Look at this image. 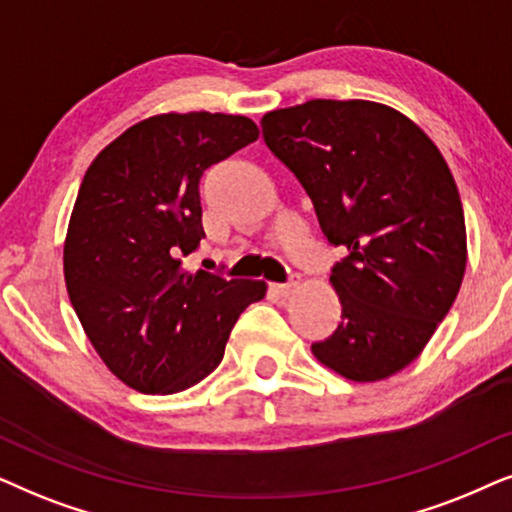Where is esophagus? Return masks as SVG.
Listing matches in <instances>:
<instances>
[{
    "label": "esophagus",
    "mask_w": 512,
    "mask_h": 512,
    "mask_svg": "<svg viewBox=\"0 0 512 512\" xmlns=\"http://www.w3.org/2000/svg\"><path fill=\"white\" fill-rule=\"evenodd\" d=\"M297 288H299V276H292L288 283H274V285H271V290H274L276 295H281V297L292 295V292H295Z\"/></svg>",
    "instance_id": "obj_1"
}]
</instances>
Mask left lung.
<instances>
[{
  "mask_svg": "<svg viewBox=\"0 0 512 512\" xmlns=\"http://www.w3.org/2000/svg\"><path fill=\"white\" fill-rule=\"evenodd\" d=\"M262 135L344 257L330 283L342 323L313 356L351 381H379L424 351L466 271L459 189L440 149L398 109L309 100L262 117Z\"/></svg>",
  "mask_w": 512,
  "mask_h": 512,
  "instance_id": "left-lung-1",
  "label": "left lung"
}]
</instances>
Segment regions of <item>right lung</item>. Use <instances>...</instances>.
I'll list each match as a JSON object with an SVG mask.
<instances>
[{
    "mask_svg": "<svg viewBox=\"0 0 512 512\" xmlns=\"http://www.w3.org/2000/svg\"><path fill=\"white\" fill-rule=\"evenodd\" d=\"M234 114H156L109 142L88 166L67 227L70 302L109 372L168 395L220 365L229 332L267 283L187 271L203 234L206 168L257 140Z\"/></svg>",
    "mask_w": 512,
    "mask_h": 512,
    "instance_id": "add662e5",
    "label": "right lung"
}]
</instances>
